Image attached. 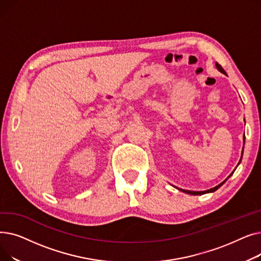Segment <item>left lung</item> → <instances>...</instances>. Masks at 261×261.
I'll return each instance as SVG.
<instances>
[{
	"mask_svg": "<svg viewBox=\"0 0 261 261\" xmlns=\"http://www.w3.org/2000/svg\"><path fill=\"white\" fill-rule=\"evenodd\" d=\"M216 66H217V68H218V70L219 71H220L221 73H223V74H225V71L223 70V68H222V66L220 65V64H219L218 62L216 63ZM244 139V138H243ZM242 154H243V150H242ZM241 159H242V155H241ZM241 159H240V161H239V163L241 162ZM232 173H234V171H232L230 174H229V176L232 174ZM228 176V177H229ZM228 177H227V179H228ZM226 179V180H227ZM226 180L225 181H223L221 184H219L218 186H216V187H214V188H212V189H208V190H205V191H190V190H184V189H180V190H182V191H184V193H186V194H189V195H196V196H198V195H204V194H206V193H213V191H215V190H217L219 187H220V186H222L225 182H226Z\"/></svg>",
	"mask_w": 261,
	"mask_h": 261,
	"instance_id": "left-lung-1",
	"label": "left lung"
}]
</instances>
